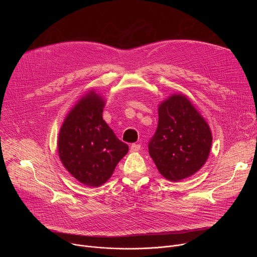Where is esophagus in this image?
Masks as SVG:
<instances>
[{"instance_id":"esophagus-1","label":"esophagus","mask_w":257,"mask_h":257,"mask_svg":"<svg viewBox=\"0 0 257 257\" xmlns=\"http://www.w3.org/2000/svg\"><path fill=\"white\" fill-rule=\"evenodd\" d=\"M140 150V144H132L131 145V148H130V152L131 153H136V152H138Z\"/></svg>"}]
</instances>
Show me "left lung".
Wrapping results in <instances>:
<instances>
[{"label":"left lung","mask_w":257,"mask_h":257,"mask_svg":"<svg viewBox=\"0 0 257 257\" xmlns=\"http://www.w3.org/2000/svg\"><path fill=\"white\" fill-rule=\"evenodd\" d=\"M158 108L159 123L149 144L150 156L163 177L178 182L195 174L207 161L211 131L185 94L173 93Z\"/></svg>","instance_id":"obj_1"}]
</instances>
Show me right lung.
Listing matches in <instances>:
<instances>
[{"label":"right lung","instance_id":"obj_1","mask_svg":"<svg viewBox=\"0 0 257 257\" xmlns=\"http://www.w3.org/2000/svg\"><path fill=\"white\" fill-rule=\"evenodd\" d=\"M104 104L100 93L86 92L67 114L58 137L63 166L88 187L104 184L129 150L103 121Z\"/></svg>","mask_w":257,"mask_h":257}]
</instances>
